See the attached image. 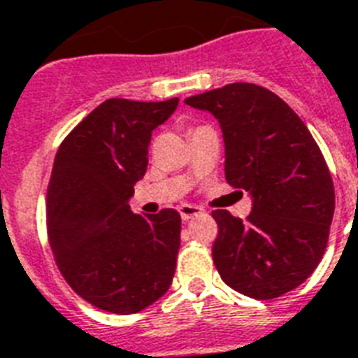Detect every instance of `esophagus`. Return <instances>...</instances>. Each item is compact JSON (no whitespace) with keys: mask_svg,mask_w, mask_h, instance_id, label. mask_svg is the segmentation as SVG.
I'll return each instance as SVG.
<instances>
[{"mask_svg":"<svg viewBox=\"0 0 358 358\" xmlns=\"http://www.w3.org/2000/svg\"><path fill=\"white\" fill-rule=\"evenodd\" d=\"M201 214H204V210L199 208V206H193V204H182L180 206V215H182V220H185V222Z\"/></svg>","mask_w":358,"mask_h":358,"instance_id":"obj_1","label":"esophagus"}]
</instances>
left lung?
I'll use <instances>...</instances> for the list:
<instances>
[{"label":"left lung","mask_w":358,"mask_h":358,"mask_svg":"<svg viewBox=\"0 0 358 358\" xmlns=\"http://www.w3.org/2000/svg\"><path fill=\"white\" fill-rule=\"evenodd\" d=\"M184 103L217 120L225 178L252 199L248 222L227 210L212 212L220 276L257 300L293 291L317 268L334 215V184L312 133L285 101L248 82Z\"/></svg>","instance_id":"obj_1"}]
</instances>
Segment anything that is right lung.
<instances>
[{
  "mask_svg": "<svg viewBox=\"0 0 358 358\" xmlns=\"http://www.w3.org/2000/svg\"><path fill=\"white\" fill-rule=\"evenodd\" d=\"M178 103L106 99L54 159L46 191L52 253L73 291L105 312H141L173 283L182 217L173 208L133 214L129 201L146 174L152 131Z\"/></svg>",
  "mask_w": 358,
  "mask_h": 358,
  "instance_id": "right-lung-1",
  "label": "right lung"
}]
</instances>
